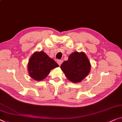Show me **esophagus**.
Listing matches in <instances>:
<instances>
[{
    "instance_id": "esophagus-1",
    "label": "esophagus",
    "mask_w": 122,
    "mask_h": 122,
    "mask_svg": "<svg viewBox=\"0 0 122 122\" xmlns=\"http://www.w3.org/2000/svg\"><path fill=\"white\" fill-rule=\"evenodd\" d=\"M63 60H58L57 63H58V64L59 65H61V63H63Z\"/></svg>"
}]
</instances>
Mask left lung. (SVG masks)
I'll return each instance as SVG.
<instances>
[{"label":"left lung","instance_id":"8db88e82","mask_svg":"<svg viewBox=\"0 0 122 122\" xmlns=\"http://www.w3.org/2000/svg\"><path fill=\"white\" fill-rule=\"evenodd\" d=\"M61 68L67 79L77 83L81 81L89 74L91 64L85 53L75 52L69 56L67 61L61 64Z\"/></svg>","mask_w":122,"mask_h":122}]
</instances>
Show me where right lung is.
Instances as JSON below:
<instances>
[{
	"instance_id": "add662e5",
	"label": "right lung",
	"mask_w": 122,
	"mask_h": 122,
	"mask_svg": "<svg viewBox=\"0 0 122 122\" xmlns=\"http://www.w3.org/2000/svg\"><path fill=\"white\" fill-rule=\"evenodd\" d=\"M59 66L53 59L43 51L35 52L31 56L28 65L29 75L33 79L41 81L45 78L50 71Z\"/></svg>"
}]
</instances>
